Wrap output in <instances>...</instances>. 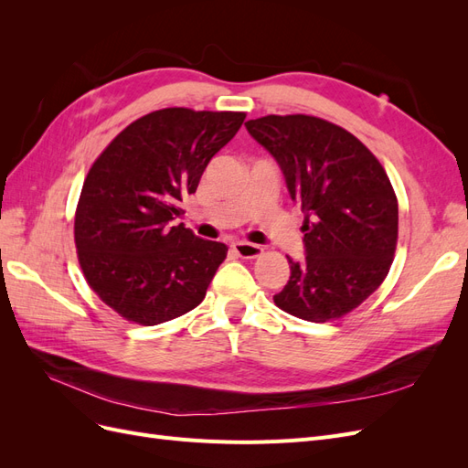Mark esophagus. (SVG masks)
Here are the masks:
<instances>
[{"label": "esophagus", "instance_id": "obj_1", "mask_svg": "<svg viewBox=\"0 0 468 468\" xmlns=\"http://www.w3.org/2000/svg\"><path fill=\"white\" fill-rule=\"evenodd\" d=\"M232 251L236 253V256H239V258L251 260V258L261 256L263 250H261V246L251 244V242H234V244H232Z\"/></svg>", "mask_w": 468, "mask_h": 468}]
</instances>
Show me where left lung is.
<instances>
[{"mask_svg": "<svg viewBox=\"0 0 468 468\" xmlns=\"http://www.w3.org/2000/svg\"><path fill=\"white\" fill-rule=\"evenodd\" d=\"M248 133L279 164L304 212V260L275 304L308 322L357 308L385 281L399 239V201L385 167L342 126L310 115H267Z\"/></svg>", "mask_w": 468, "mask_h": 468, "instance_id": "8db88e82", "label": "left lung"}]
</instances>
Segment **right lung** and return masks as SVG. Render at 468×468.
Here are the masks:
<instances>
[{"label":"right lung","mask_w":468,"mask_h":468,"mask_svg":"<svg viewBox=\"0 0 468 468\" xmlns=\"http://www.w3.org/2000/svg\"><path fill=\"white\" fill-rule=\"evenodd\" d=\"M244 119L232 111H154L91 165L76 210L78 260L90 287L122 318L155 325L203 303L229 248L174 220Z\"/></svg>","instance_id":"right-lung-1"}]
</instances>
